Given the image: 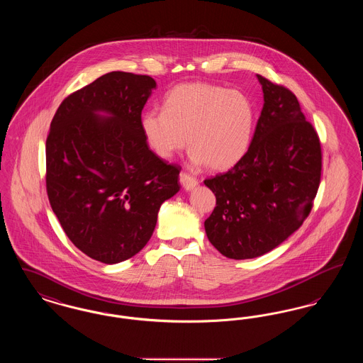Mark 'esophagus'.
Returning <instances> with one entry per match:
<instances>
[{
  "label": "esophagus",
  "mask_w": 363,
  "mask_h": 363,
  "mask_svg": "<svg viewBox=\"0 0 363 363\" xmlns=\"http://www.w3.org/2000/svg\"><path fill=\"white\" fill-rule=\"evenodd\" d=\"M179 182L185 188V190H191L194 186H197V184H199L197 178H194L193 175L188 173L179 174Z\"/></svg>",
  "instance_id": "obj_1"
}]
</instances>
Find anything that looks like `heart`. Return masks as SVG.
I'll return each mask as SVG.
<instances>
[{
  "label": "heart",
  "instance_id": "b5f03b06",
  "mask_svg": "<svg viewBox=\"0 0 363 363\" xmlns=\"http://www.w3.org/2000/svg\"><path fill=\"white\" fill-rule=\"evenodd\" d=\"M255 107L237 89L211 83H185L164 96L163 110L140 118L143 138L160 159H170L186 144L196 164L225 172L246 155L255 129Z\"/></svg>",
  "mask_w": 363,
  "mask_h": 363
}]
</instances>
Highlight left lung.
Segmentation results:
<instances>
[{
	"label": "left lung",
	"mask_w": 363,
	"mask_h": 363,
	"mask_svg": "<svg viewBox=\"0 0 363 363\" xmlns=\"http://www.w3.org/2000/svg\"><path fill=\"white\" fill-rule=\"evenodd\" d=\"M257 79L264 106L246 155L204 181L216 197L208 240L228 259H255L286 241L311 213L321 179L320 138L296 96Z\"/></svg>",
	"instance_id": "8db88e82"
}]
</instances>
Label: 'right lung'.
<instances>
[{"label": "right lung", "mask_w": 363, "mask_h": 363, "mask_svg": "<svg viewBox=\"0 0 363 363\" xmlns=\"http://www.w3.org/2000/svg\"><path fill=\"white\" fill-rule=\"evenodd\" d=\"M154 88L145 74L106 73L65 98L50 123L52 212L73 245L104 264L138 253L159 208L179 190V166L157 157L141 133V111Z\"/></svg>", "instance_id": "obj_1"}]
</instances>
